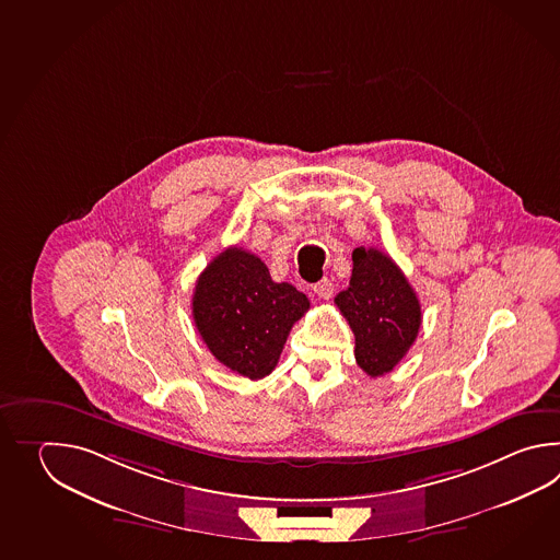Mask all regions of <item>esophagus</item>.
I'll use <instances>...</instances> for the list:
<instances>
[{"instance_id":"34e87169","label":"esophagus","mask_w":560,"mask_h":560,"mask_svg":"<svg viewBox=\"0 0 560 560\" xmlns=\"http://www.w3.org/2000/svg\"><path fill=\"white\" fill-rule=\"evenodd\" d=\"M332 280H328V278H322L320 282H316V284H314V294L322 298V300H328V298L332 296Z\"/></svg>"}]
</instances>
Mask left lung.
Masks as SVG:
<instances>
[{"label": "left lung", "mask_w": 560, "mask_h": 560, "mask_svg": "<svg viewBox=\"0 0 560 560\" xmlns=\"http://www.w3.org/2000/svg\"><path fill=\"white\" fill-rule=\"evenodd\" d=\"M352 264L350 285L334 302L354 332L358 366L376 378L415 345L422 312L417 292L388 254L360 246Z\"/></svg>", "instance_id": "1"}]
</instances>
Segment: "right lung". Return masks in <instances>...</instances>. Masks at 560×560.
Masks as SVG:
<instances>
[{"label": "right lung", "mask_w": 560, "mask_h": 560, "mask_svg": "<svg viewBox=\"0 0 560 560\" xmlns=\"http://www.w3.org/2000/svg\"><path fill=\"white\" fill-rule=\"evenodd\" d=\"M310 308L306 294L275 282L252 252L230 246L198 276L191 316L218 362L250 381L268 376Z\"/></svg>", "instance_id": "1"}]
</instances>
